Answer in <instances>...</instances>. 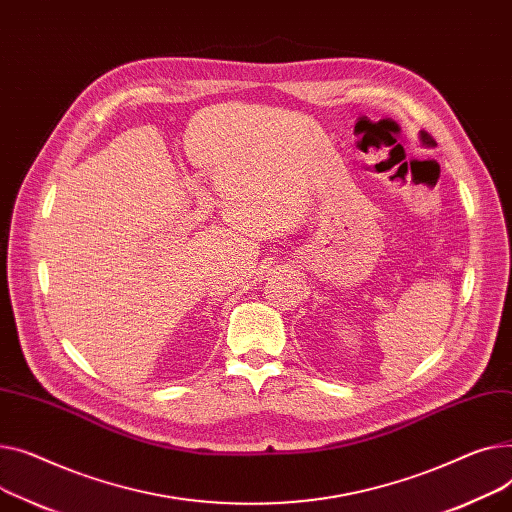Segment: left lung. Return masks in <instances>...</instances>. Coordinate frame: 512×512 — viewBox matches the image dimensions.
<instances>
[{"instance_id":"1","label":"left lung","mask_w":512,"mask_h":512,"mask_svg":"<svg viewBox=\"0 0 512 512\" xmlns=\"http://www.w3.org/2000/svg\"><path fill=\"white\" fill-rule=\"evenodd\" d=\"M419 140H422V144L428 146V148H434V146H436L434 138H432L430 134H426V132H419Z\"/></svg>"}]
</instances>
